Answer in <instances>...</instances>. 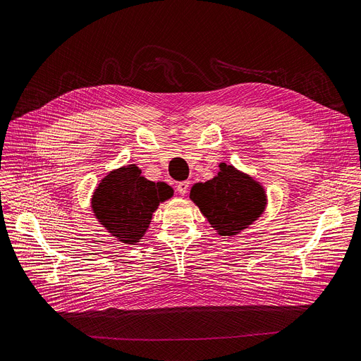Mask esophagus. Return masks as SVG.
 <instances>
[{
	"label": "esophagus",
	"mask_w": 361,
	"mask_h": 361,
	"mask_svg": "<svg viewBox=\"0 0 361 361\" xmlns=\"http://www.w3.org/2000/svg\"><path fill=\"white\" fill-rule=\"evenodd\" d=\"M188 188H190V182L185 180V182H179L178 183V192L180 195H185L186 192H188Z\"/></svg>",
	"instance_id": "esophagus-1"
}]
</instances>
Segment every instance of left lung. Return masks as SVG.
<instances>
[{"label":"left lung","instance_id":"obj_1","mask_svg":"<svg viewBox=\"0 0 361 361\" xmlns=\"http://www.w3.org/2000/svg\"><path fill=\"white\" fill-rule=\"evenodd\" d=\"M190 198L222 237L243 233L261 218L268 204L264 185L226 163L219 164L213 179L194 183Z\"/></svg>","mask_w":361,"mask_h":361}]
</instances>
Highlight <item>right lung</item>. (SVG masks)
<instances>
[{
	"mask_svg": "<svg viewBox=\"0 0 361 361\" xmlns=\"http://www.w3.org/2000/svg\"><path fill=\"white\" fill-rule=\"evenodd\" d=\"M171 197L170 185L152 182L136 164H126L99 182L90 203L94 218L111 237L133 246L145 235L152 213Z\"/></svg>",
	"mask_w": 361,
	"mask_h": 361,
	"instance_id": "add662e5",
	"label": "right lung"
}]
</instances>
